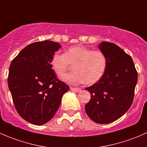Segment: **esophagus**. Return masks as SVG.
I'll use <instances>...</instances> for the list:
<instances>
[{
    "mask_svg": "<svg viewBox=\"0 0 147 147\" xmlns=\"http://www.w3.org/2000/svg\"><path fill=\"white\" fill-rule=\"evenodd\" d=\"M70 90H72V91L73 92H78L80 91V88H75V87H70Z\"/></svg>",
    "mask_w": 147,
    "mask_h": 147,
    "instance_id": "esophagus-1",
    "label": "esophagus"
}]
</instances>
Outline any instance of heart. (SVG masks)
Returning a JSON list of instances; mask_svg holds the SVG:
<instances>
[{
    "mask_svg": "<svg viewBox=\"0 0 147 147\" xmlns=\"http://www.w3.org/2000/svg\"><path fill=\"white\" fill-rule=\"evenodd\" d=\"M51 67L57 75L63 78L70 65L74 72L67 75L64 81L70 84L85 82L92 84L100 80L107 67V58L100 50H92L83 45L69 47L64 54L56 53L51 59Z\"/></svg>",
    "mask_w": 147,
    "mask_h": 147,
    "instance_id": "obj_1",
    "label": "heart"
}]
</instances>
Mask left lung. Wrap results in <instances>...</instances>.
I'll list each match as a JSON object with an SVG mask.
<instances>
[{
    "mask_svg": "<svg viewBox=\"0 0 147 147\" xmlns=\"http://www.w3.org/2000/svg\"><path fill=\"white\" fill-rule=\"evenodd\" d=\"M98 47L106 56V70L100 80L85 88L91 94L85 111L94 122L108 124L123 116L131 107L138 75L131 57L119 46L102 42Z\"/></svg>",
    "mask_w": 147,
    "mask_h": 147,
    "instance_id": "8db88e82",
    "label": "left lung"
}]
</instances>
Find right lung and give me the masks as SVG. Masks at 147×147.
Masks as SVG:
<instances>
[{
	"label": "right lung",
	"instance_id": "obj_1",
	"mask_svg": "<svg viewBox=\"0 0 147 147\" xmlns=\"http://www.w3.org/2000/svg\"><path fill=\"white\" fill-rule=\"evenodd\" d=\"M60 47L53 41L33 42L10 63L8 84L13 103L20 116L35 125L45 124L54 117L69 90L57 79L50 64Z\"/></svg>",
	"mask_w": 147,
	"mask_h": 147
}]
</instances>
